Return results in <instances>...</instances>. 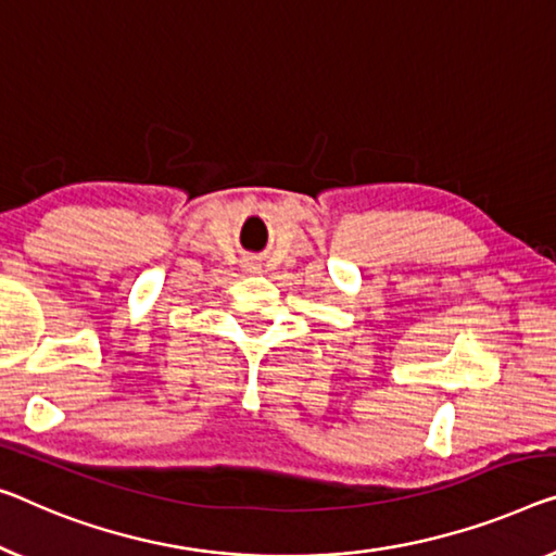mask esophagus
Listing matches in <instances>:
<instances>
[{
    "instance_id": "1",
    "label": "esophagus",
    "mask_w": 556,
    "mask_h": 556,
    "mask_svg": "<svg viewBox=\"0 0 556 556\" xmlns=\"http://www.w3.org/2000/svg\"><path fill=\"white\" fill-rule=\"evenodd\" d=\"M244 267L250 269V271H256V269H260V264H256L254 260H247V262H244Z\"/></svg>"
}]
</instances>
